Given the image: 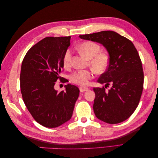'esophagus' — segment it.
Returning <instances> with one entry per match:
<instances>
[{"label": "esophagus", "instance_id": "34e87169", "mask_svg": "<svg viewBox=\"0 0 158 158\" xmlns=\"http://www.w3.org/2000/svg\"><path fill=\"white\" fill-rule=\"evenodd\" d=\"M88 88H85V87H80V91L81 92H84L85 91H88Z\"/></svg>", "mask_w": 158, "mask_h": 158}]
</instances>
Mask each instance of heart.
Wrapping results in <instances>:
<instances>
[{
    "instance_id": "obj_1",
    "label": "heart",
    "mask_w": 158,
    "mask_h": 158,
    "mask_svg": "<svg viewBox=\"0 0 158 158\" xmlns=\"http://www.w3.org/2000/svg\"><path fill=\"white\" fill-rule=\"evenodd\" d=\"M80 53L89 60V64L96 73H102L106 71L109 66V55L105 52L100 51V47L94 42L86 41L81 43L77 47ZM72 52L67 49L63 56V65L65 68L70 66L71 64ZM93 70H78L76 71L70 76V80L74 84L80 85H88L89 80L94 78Z\"/></svg>"
}]
</instances>
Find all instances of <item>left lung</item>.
Instances as JSON below:
<instances>
[{"mask_svg": "<svg viewBox=\"0 0 158 158\" xmlns=\"http://www.w3.org/2000/svg\"><path fill=\"white\" fill-rule=\"evenodd\" d=\"M82 40L102 44L109 56L108 68L98 82L103 88H94V111L99 120L117 124L127 120L135 111L143 90L144 73L138 52L127 38L113 31L79 35ZM111 84L108 91L105 88Z\"/></svg>", "mask_w": 158, "mask_h": 158, "instance_id": "8db88e82", "label": "left lung"}]
</instances>
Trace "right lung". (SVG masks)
Segmentation results:
<instances>
[{"label": "right lung", "instance_id": "add662e5", "mask_svg": "<svg viewBox=\"0 0 158 158\" xmlns=\"http://www.w3.org/2000/svg\"><path fill=\"white\" fill-rule=\"evenodd\" d=\"M70 36L47 37L27 52L22 61L20 89L27 109L33 118L47 128H55L73 116L80 90L76 85H65L60 93L54 88L61 80L63 56L70 46Z\"/></svg>", "mask_w": 158, "mask_h": 158}]
</instances>
